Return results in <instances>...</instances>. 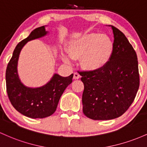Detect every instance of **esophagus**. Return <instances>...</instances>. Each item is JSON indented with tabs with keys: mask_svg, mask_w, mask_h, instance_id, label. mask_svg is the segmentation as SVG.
<instances>
[{
	"mask_svg": "<svg viewBox=\"0 0 147 147\" xmlns=\"http://www.w3.org/2000/svg\"><path fill=\"white\" fill-rule=\"evenodd\" d=\"M80 78V76L78 73H77V72L74 73V79L76 80V79H79Z\"/></svg>",
	"mask_w": 147,
	"mask_h": 147,
	"instance_id": "obj_1",
	"label": "esophagus"
}]
</instances>
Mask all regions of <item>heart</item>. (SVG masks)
<instances>
[{
  "label": "heart",
  "mask_w": 147,
  "mask_h": 147,
  "mask_svg": "<svg viewBox=\"0 0 147 147\" xmlns=\"http://www.w3.org/2000/svg\"><path fill=\"white\" fill-rule=\"evenodd\" d=\"M113 41L108 36L101 33H89L69 43L67 55L62 53V60L70 63L74 60L81 58L80 65L85 70L96 71L108 64L113 53Z\"/></svg>",
  "instance_id": "1"
}]
</instances>
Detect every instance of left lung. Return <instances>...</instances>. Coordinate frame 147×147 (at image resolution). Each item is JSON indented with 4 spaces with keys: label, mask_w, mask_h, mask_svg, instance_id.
<instances>
[{
    "label": "left lung",
    "mask_w": 147,
    "mask_h": 147,
    "mask_svg": "<svg viewBox=\"0 0 147 147\" xmlns=\"http://www.w3.org/2000/svg\"><path fill=\"white\" fill-rule=\"evenodd\" d=\"M113 53L104 68L80 72L84 88L82 112L94 120L121 116L134 100L139 89L137 54L122 32L113 26Z\"/></svg>",
    "instance_id": "left-lung-1"
}]
</instances>
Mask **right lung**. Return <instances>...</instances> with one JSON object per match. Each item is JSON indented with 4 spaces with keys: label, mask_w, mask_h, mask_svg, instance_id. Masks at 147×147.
<instances>
[{
    "label": "right lung",
    "mask_w": 147,
    "mask_h": 147,
    "mask_svg": "<svg viewBox=\"0 0 147 147\" xmlns=\"http://www.w3.org/2000/svg\"><path fill=\"white\" fill-rule=\"evenodd\" d=\"M47 26L33 30L28 37L16 45L6 69L7 92L11 105L24 116L32 119L45 118L55 113L61 96L72 82L74 76L73 74L67 77L54 74L49 82L38 87H28L21 82L18 74V61L21 50L30 41L49 34L46 30Z\"/></svg>",
    "instance_id": "add662e5"
}]
</instances>
